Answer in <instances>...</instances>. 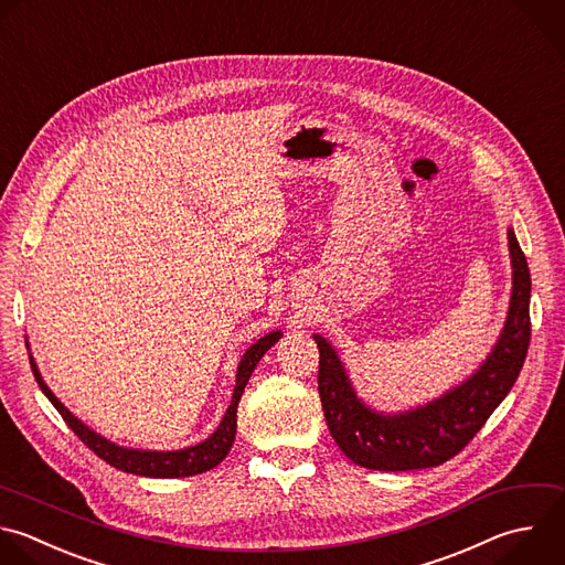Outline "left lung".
<instances>
[{
	"mask_svg": "<svg viewBox=\"0 0 565 565\" xmlns=\"http://www.w3.org/2000/svg\"><path fill=\"white\" fill-rule=\"evenodd\" d=\"M512 258V298L508 320L483 366L444 397L404 415H380L353 393L331 344L313 335L318 393L327 426L340 450L371 470H417L455 457L481 430L492 411L512 388L530 347V269L508 232Z\"/></svg>",
	"mask_w": 565,
	"mask_h": 565,
	"instance_id": "left-lung-1",
	"label": "left lung"
}]
</instances>
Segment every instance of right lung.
Listing matches in <instances>:
<instances>
[{"label": "right lung", "mask_w": 565, "mask_h": 565, "mask_svg": "<svg viewBox=\"0 0 565 565\" xmlns=\"http://www.w3.org/2000/svg\"><path fill=\"white\" fill-rule=\"evenodd\" d=\"M280 340V331H274L265 338H260L254 347H249V351L243 355L241 364H238V375H236V388L232 395V404L221 422V426L216 428V433L212 437H207L205 441L192 446V448H183V450H170V452H159V450H132V448H124L117 446L108 439H104L102 435H97L95 430H90L88 426H84L55 395L53 391L44 384L38 364L31 358V369L35 373V380L40 384V388L46 393V397L53 402V406L60 411V415L64 417V422L73 428V433L95 452L99 455L106 463L132 472V475H143V477H190V475H199L205 472L214 466H218L225 455L230 452L234 437H236V411H238V402L241 395L247 386V380L252 375V371L256 369L258 360L265 355V351L269 347H274Z\"/></svg>", "instance_id": "right-lung-1"}]
</instances>
